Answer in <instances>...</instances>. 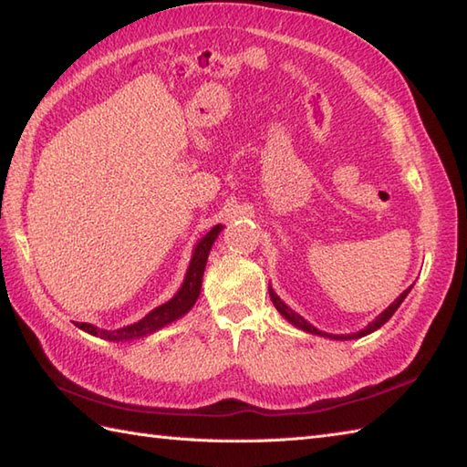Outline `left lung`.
<instances>
[{"label":"left lung","mask_w":467,"mask_h":467,"mask_svg":"<svg viewBox=\"0 0 467 467\" xmlns=\"http://www.w3.org/2000/svg\"><path fill=\"white\" fill-rule=\"evenodd\" d=\"M410 291H411V286H410V289H405V291H403V293L398 296V299H395V301H393L389 306H387V309H385V311H383L379 317H377V319H375L373 323L367 325L363 331H359V333H353V335H327V333H321L319 329H315L313 325L306 323L301 315H296L295 311H291L289 306H286V305H285V303L279 299V296H276V295L273 293V289H269V295H271V301H273V303H275V306H276V311H279V313L285 317L286 321H291L295 327H299V329H303V331H306V333H315V335L331 337V339H357V337L369 335V333H373L375 329H379L381 325H385L387 321H389V319H391V315H393L395 311H398V306L403 303V299H405V296H408V293H410Z\"/></svg>","instance_id":"obj_1"}]
</instances>
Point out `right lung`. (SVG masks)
I'll return each mask as SVG.
<instances>
[{"label": "right lung", "mask_w": 467, "mask_h": 467, "mask_svg": "<svg viewBox=\"0 0 467 467\" xmlns=\"http://www.w3.org/2000/svg\"><path fill=\"white\" fill-rule=\"evenodd\" d=\"M221 228H223L221 224L213 226L211 231L202 236L201 243L196 244L191 266H188L184 285H182V289L174 295V299H171L161 306H156L152 313H148L144 319H140L138 323L122 327V329H116V331L98 329V327L88 325V323H76V325L90 335H100V337H104V339H110V341H122V339H134V337H144L148 333L161 329V327H164L168 323L176 321L178 317H182L186 311H191V306L196 303L198 295H201L202 275H204L208 253H211V246L218 236V233H221Z\"/></svg>", "instance_id": "obj_1"}]
</instances>
